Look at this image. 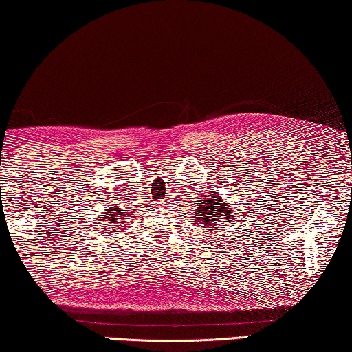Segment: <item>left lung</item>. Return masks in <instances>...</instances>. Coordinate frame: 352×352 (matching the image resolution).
I'll use <instances>...</instances> for the list:
<instances>
[{"mask_svg": "<svg viewBox=\"0 0 352 352\" xmlns=\"http://www.w3.org/2000/svg\"><path fill=\"white\" fill-rule=\"evenodd\" d=\"M198 209L197 214L199 215V220L203 221L204 226H208L210 230H217V223L223 221L221 219L230 220L234 215H231V208L228 203H223V199L217 195H208L206 198H201L197 201ZM223 228V225H220Z\"/></svg>", "mask_w": 352, "mask_h": 352, "instance_id": "left-lung-1", "label": "left lung"}]
</instances>
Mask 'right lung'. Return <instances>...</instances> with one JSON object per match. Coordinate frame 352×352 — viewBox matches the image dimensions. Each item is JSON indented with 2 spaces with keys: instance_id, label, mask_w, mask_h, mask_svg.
Returning <instances> with one entry per match:
<instances>
[{
  "instance_id": "right-lung-1",
  "label": "right lung",
  "mask_w": 352,
  "mask_h": 352,
  "mask_svg": "<svg viewBox=\"0 0 352 352\" xmlns=\"http://www.w3.org/2000/svg\"><path fill=\"white\" fill-rule=\"evenodd\" d=\"M116 209H118V206L108 208L104 217H100L104 221H108V223H111V225H108V226H111V228H116L118 223H122V221H121L122 214L127 215V212H121V210H116ZM126 221H129V220H126Z\"/></svg>"
}]
</instances>
